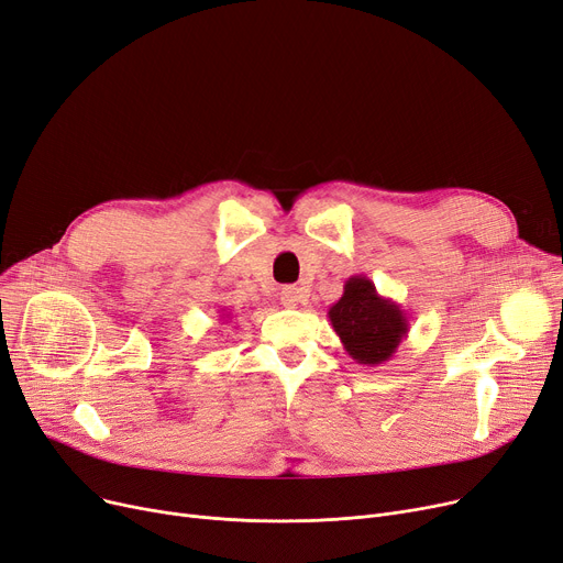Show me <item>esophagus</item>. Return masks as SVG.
<instances>
[{"label": "esophagus", "instance_id": "1", "mask_svg": "<svg viewBox=\"0 0 563 563\" xmlns=\"http://www.w3.org/2000/svg\"><path fill=\"white\" fill-rule=\"evenodd\" d=\"M307 298V290L300 286H284L282 288V305L288 309H296Z\"/></svg>", "mask_w": 563, "mask_h": 563}]
</instances>
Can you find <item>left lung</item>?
<instances>
[{"mask_svg": "<svg viewBox=\"0 0 563 563\" xmlns=\"http://www.w3.org/2000/svg\"><path fill=\"white\" fill-rule=\"evenodd\" d=\"M328 318L345 353L364 366L389 362L410 332L408 313L391 298H383L366 275L347 277Z\"/></svg>", "mask_w": 563, "mask_h": 563, "instance_id": "1", "label": "left lung"}]
</instances>
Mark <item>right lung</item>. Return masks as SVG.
I'll list each match as a JSON object with an SVG mask.
<instances>
[{"mask_svg": "<svg viewBox=\"0 0 563 563\" xmlns=\"http://www.w3.org/2000/svg\"><path fill=\"white\" fill-rule=\"evenodd\" d=\"M220 311H227V309H220ZM220 316H222V318H231V311H229V313H220Z\"/></svg>", "mask_w": 563, "mask_h": 563, "instance_id": "1", "label": "right lung"}]
</instances>
